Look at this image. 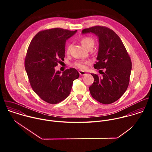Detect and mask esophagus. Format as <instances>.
I'll list each match as a JSON object with an SVG mask.
<instances>
[{
  "label": "esophagus",
  "instance_id": "1",
  "mask_svg": "<svg viewBox=\"0 0 152 152\" xmlns=\"http://www.w3.org/2000/svg\"><path fill=\"white\" fill-rule=\"evenodd\" d=\"M79 73L80 76H85V75H86V73L85 72H84V71H82V70H79Z\"/></svg>",
  "mask_w": 152,
  "mask_h": 152
}]
</instances>
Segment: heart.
<instances>
[{
    "label": "heart",
    "mask_w": 152,
    "mask_h": 152,
    "mask_svg": "<svg viewBox=\"0 0 152 152\" xmlns=\"http://www.w3.org/2000/svg\"><path fill=\"white\" fill-rule=\"evenodd\" d=\"M80 42L82 45L85 48H87L89 46H94V41L93 38H90V37H83L81 39ZM70 49V47L68 48L67 49V52L69 51ZM86 62H82V61H79L77 62H75L74 64V66L76 67H77L79 69L81 70H84L86 67L85 66V64H86Z\"/></svg>",
    "instance_id": "1"
}]
</instances>
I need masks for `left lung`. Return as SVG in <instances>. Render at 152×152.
<instances>
[{
    "instance_id": "1",
    "label": "left lung",
    "mask_w": 152,
    "mask_h": 152,
    "mask_svg": "<svg viewBox=\"0 0 152 152\" xmlns=\"http://www.w3.org/2000/svg\"><path fill=\"white\" fill-rule=\"evenodd\" d=\"M93 33L99 39V50L94 67L104 69L102 77L91 74L94 83L89 88L92 97L103 104L119 99L126 91L132 70V62L120 37L113 30L96 26L82 30Z\"/></svg>"
}]
</instances>
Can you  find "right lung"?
<instances>
[{
  "label": "right lung",
  "instance_id": "add662e5",
  "mask_svg": "<svg viewBox=\"0 0 152 152\" xmlns=\"http://www.w3.org/2000/svg\"><path fill=\"white\" fill-rule=\"evenodd\" d=\"M77 32L53 28L38 32L32 39L25 61V67L34 91L44 101L56 104L70 94L73 82L79 77L74 68L55 72L64 60L66 41Z\"/></svg>",
  "mask_w": 152,
  "mask_h": 152
}]
</instances>
